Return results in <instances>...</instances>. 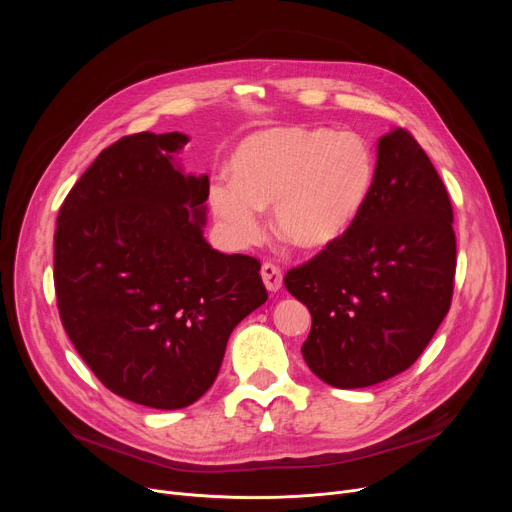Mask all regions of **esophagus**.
I'll return each mask as SVG.
<instances>
[{"label": "esophagus", "mask_w": 512, "mask_h": 512, "mask_svg": "<svg viewBox=\"0 0 512 512\" xmlns=\"http://www.w3.org/2000/svg\"><path fill=\"white\" fill-rule=\"evenodd\" d=\"M261 278H263L265 288L270 292H278L282 288V272H280V267H276L274 263L261 265Z\"/></svg>", "instance_id": "1"}]
</instances>
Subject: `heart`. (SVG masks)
I'll return each instance as SVG.
<instances>
[{"label": "heart", "mask_w": 512, "mask_h": 512, "mask_svg": "<svg viewBox=\"0 0 512 512\" xmlns=\"http://www.w3.org/2000/svg\"><path fill=\"white\" fill-rule=\"evenodd\" d=\"M232 180L211 184L215 218L240 247L263 236V207H274L278 236L303 251L328 249L355 226L375 180V157L357 132L265 128L230 159Z\"/></svg>", "instance_id": "1"}]
</instances>
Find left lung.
Listing matches in <instances>:
<instances>
[{"mask_svg": "<svg viewBox=\"0 0 512 512\" xmlns=\"http://www.w3.org/2000/svg\"><path fill=\"white\" fill-rule=\"evenodd\" d=\"M454 270L442 178L411 134L394 128L378 141L355 226L284 278L313 319L305 363L334 388H367L409 369L450 309Z\"/></svg>", "mask_w": 512, "mask_h": 512, "instance_id": "1", "label": "left lung"}]
</instances>
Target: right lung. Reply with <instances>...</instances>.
<instances>
[{"label": "right lung", "instance_id": "obj_1", "mask_svg": "<svg viewBox=\"0 0 512 512\" xmlns=\"http://www.w3.org/2000/svg\"><path fill=\"white\" fill-rule=\"evenodd\" d=\"M182 132L103 149L58 213L53 282L64 330L99 382L182 409L218 378L232 330L267 301L261 263L203 238L207 174H184Z\"/></svg>", "mask_w": 512, "mask_h": 512}]
</instances>
